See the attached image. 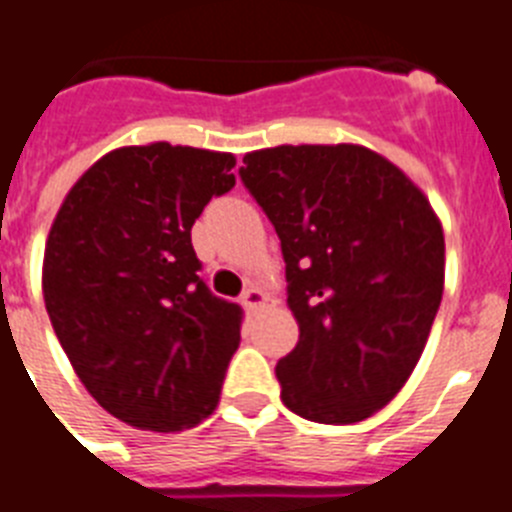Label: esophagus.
I'll return each instance as SVG.
<instances>
[{
	"label": "esophagus",
	"instance_id": "1",
	"mask_svg": "<svg viewBox=\"0 0 512 512\" xmlns=\"http://www.w3.org/2000/svg\"><path fill=\"white\" fill-rule=\"evenodd\" d=\"M242 304L247 312H255V309H260L265 304V294L257 286H249V289H244L242 294Z\"/></svg>",
	"mask_w": 512,
	"mask_h": 512
}]
</instances>
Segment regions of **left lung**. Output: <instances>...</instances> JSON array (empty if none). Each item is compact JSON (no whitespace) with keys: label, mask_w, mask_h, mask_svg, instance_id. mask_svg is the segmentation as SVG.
Instances as JSON below:
<instances>
[{"label":"left lung","mask_w":512,"mask_h":512,"mask_svg":"<svg viewBox=\"0 0 512 512\" xmlns=\"http://www.w3.org/2000/svg\"><path fill=\"white\" fill-rule=\"evenodd\" d=\"M239 176L276 226L299 322L281 401L309 422H364L406 385L440 309V218L364 145L255 150Z\"/></svg>","instance_id":"left-lung-1"}]
</instances>
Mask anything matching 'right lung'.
Listing matches in <instances>:
<instances>
[{"label": "right lung", "mask_w": 512, "mask_h": 512, "mask_svg": "<svg viewBox=\"0 0 512 512\" xmlns=\"http://www.w3.org/2000/svg\"><path fill=\"white\" fill-rule=\"evenodd\" d=\"M231 153L130 145L98 158L51 223L44 302L88 393L119 422L208 419L239 349L242 307L197 276L192 223L236 184Z\"/></svg>", "instance_id": "1"}]
</instances>
